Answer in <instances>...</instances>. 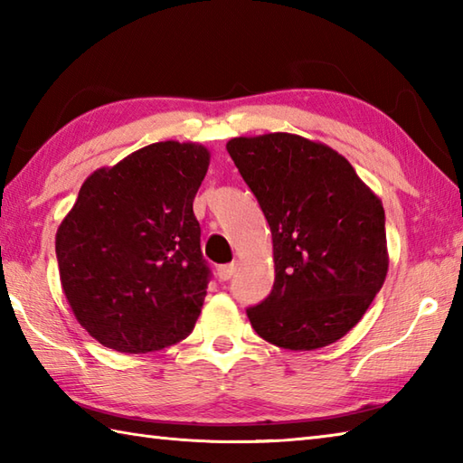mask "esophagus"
<instances>
[{"instance_id":"1","label":"esophagus","mask_w":463,"mask_h":463,"mask_svg":"<svg viewBox=\"0 0 463 463\" xmlns=\"http://www.w3.org/2000/svg\"><path fill=\"white\" fill-rule=\"evenodd\" d=\"M234 272H237V264H234V262L222 264V267L216 269V277H219L221 280H229V279H232Z\"/></svg>"}]
</instances>
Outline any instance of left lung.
I'll return each mask as SVG.
<instances>
[{
  "mask_svg": "<svg viewBox=\"0 0 463 463\" xmlns=\"http://www.w3.org/2000/svg\"><path fill=\"white\" fill-rule=\"evenodd\" d=\"M226 151L272 232L274 287L247 310L252 328L287 350L340 340L386 280L382 201L340 153L300 135L234 137Z\"/></svg>",
  "mask_w": 463,
  "mask_h": 463,
  "instance_id": "8db88e82",
  "label": "left lung"
}]
</instances>
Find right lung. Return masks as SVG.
Here are the masks:
<instances>
[{"label": "right lung", "mask_w": 463, "mask_h": 463, "mask_svg": "<svg viewBox=\"0 0 463 463\" xmlns=\"http://www.w3.org/2000/svg\"><path fill=\"white\" fill-rule=\"evenodd\" d=\"M211 153L161 141L85 179L59 224V279L77 322L103 346L145 354L194 328L211 270L194 194Z\"/></svg>", "instance_id": "right-lung-1"}]
</instances>
